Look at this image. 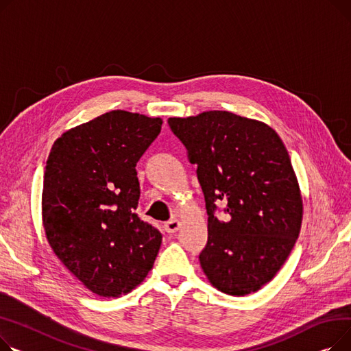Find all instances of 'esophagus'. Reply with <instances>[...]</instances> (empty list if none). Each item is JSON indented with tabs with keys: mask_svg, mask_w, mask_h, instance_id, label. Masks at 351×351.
<instances>
[{
	"mask_svg": "<svg viewBox=\"0 0 351 351\" xmlns=\"http://www.w3.org/2000/svg\"><path fill=\"white\" fill-rule=\"evenodd\" d=\"M164 230H166L167 234H176L180 230V222L177 219H171L164 225Z\"/></svg>",
	"mask_w": 351,
	"mask_h": 351,
	"instance_id": "esophagus-1",
	"label": "esophagus"
}]
</instances>
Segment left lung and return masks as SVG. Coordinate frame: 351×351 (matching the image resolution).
Listing matches in <instances>:
<instances>
[{"label":"left lung","mask_w":351,"mask_h":351,"mask_svg":"<svg viewBox=\"0 0 351 351\" xmlns=\"http://www.w3.org/2000/svg\"><path fill=\"white\" fill-rule=\"evenodd\" d=\"M169 126L197 164L205 198L204 274L226 295L259 291L289 256L302 225L300 189L283 141L265 123L222 110L170 117ZM219 203L226 221L215 215Z\"/></svg>","instance_id":"1"}]
</instances>
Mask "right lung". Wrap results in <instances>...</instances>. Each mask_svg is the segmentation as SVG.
Here are the masks:
<instances>
[{
  "label": "right lung",
  "instance_id": "1",
  "mask_svg": "<svg viewBox=\"0 0 351 351\" xmlns=\"http://www.w3.org/2000/svg\"><path fill=\"white\" fill-rule=\"evenodd\" d=\"M162 120L112 110L62 134L44 174L43 221L52 251L89 291L129 293L147 276L161 234L134 213L136 164Z\"/></svg>",
  "mask_w": 351,
  "mask_h": 351
}]
</instances>
